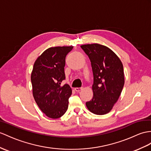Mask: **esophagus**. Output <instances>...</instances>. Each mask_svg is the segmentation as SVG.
I'll return each mask as SVG.
<instances>
[{
    "label": "esophagus",
    "mask_w": 151,
    "mask_h": 151,
    "mask_svg": "<svg viewBox=\"0 0 151 151\" xmlns=\"http://www.w3.org/2000/svg\"><path fill=\"white\" fill-rule=\"evenodd\" d=\"M74 90L77 92H79V91L82 90V88H75Z\"/></svg>",
    "instance_id": "esophagus-1"
}]
</instances>
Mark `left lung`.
I'll return each mask as SVG.
<instances>
[{
	"instance_id": "1",
	"label": "left lung",
	"mask_w": 151,
	"mask_h": 151,
	"mask_svg": "<svg viewBox=\"0 0 151 151\" xmlns=\"http://www.w3.org/2000/svg\"><path fill=\"white\" fill-rule=\"evenodd\" d=\"M91 61L93 96L86 107L95 115H105L118 101L124 85L122 61L108 47L98 43L81 46Z\"/></svg>"
}]
</instances>
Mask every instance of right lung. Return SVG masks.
Instances as JSON below:
<instances>
[{"label": "right lung", "instance_id": "right-lung-1", "mask_svg": "<svg viewBox=\"0 0 151 151\" xmlns=\"http://www.w3.org/2000/svg\"><path fill=\"white\" fill-rule=\"evenodd\" d=\"M73 46L54 47L45 50L36 59L31 79L32 95L36 104L46 116L58 119L67 111L72 89L65 79V58Z\"/></svg>", "mask_w": 151, "mask_h": 151}]
</instances>
